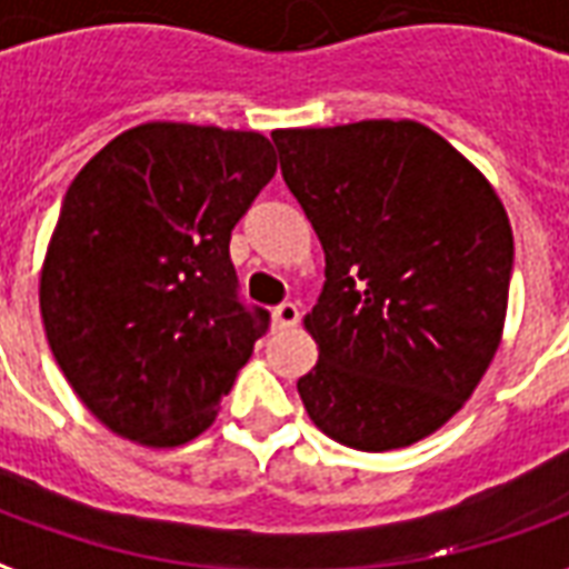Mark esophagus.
<instances>
[{
	"label": "esophagus",
	"instance_id": "34e87169",
	"mask_svg": "<svg viewBox=\"0 0 569 569\" xmlns=\"http://www.w3.org/2000/svg\"><path fill=\"white\" fill-rule=\"evenodd\" d=\"M272 321H276V327H293L300 321V306L297 302H279L272 309Z\"/></svg>",
	"mask_w": 569,
	"mask_h": 569
}]
</instances>
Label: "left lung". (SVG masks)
I'll return each mask as SVG.
<instances>
[{"label":"left lung","mask_w":569,"mask_h":569,"mask_svg":"<svg viewBox=\"0 0 569 569\" xmlns=\"http://www.w3.org/2000/svg\"><path fill=\"white\" fill-rule=\"evenodd\" d=\"M281 176L325 244L297 381L327 437L391 451L430 437L503 333L512 227L476 166L416 120L276 130Z\"/></svg>","instance_id":"1"}]
</instances>
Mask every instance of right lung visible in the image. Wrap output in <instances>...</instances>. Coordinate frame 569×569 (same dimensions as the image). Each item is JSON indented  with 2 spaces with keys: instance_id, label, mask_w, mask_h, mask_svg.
<instances>
[{
  "instance_id": "obj_1",
  "label": "right lung",
  "mask_w": 569,
  "mask_h": 569,
  "mask_svg": "<svg viewBox=\"0 0 569 569\" xmlns=\"http://www.w3.org/2000/svg\"><path fill=\"white\" fill-rule=\"evenodd\" d=\"M260 132L153 120L74 176L41 267L60 370L102 425L153 449L218 416L269 312L244 306L230 236L269 178Z\"/></svg>"
}]
</instances>
